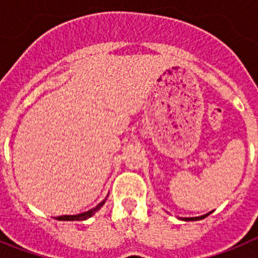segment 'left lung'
Instances as JSON below:
<instances>
[{"label":"left lung","instance_id":"left-lung-1","mask_svg":"<svg viewBox=\"0 0 258 258\" xmlns=\"http://www.w3.org/2000/svg\"><path fill=\"white\" fill-rule=\"evenodd\" d=\"M209 213H211V212H209ZM209 213L203 214V216H199V217H179V220H182V221H199V220H203V218H206L207 216H209Z\"/></svg>","mask_w":258,"mask_h":258}]
</instances>
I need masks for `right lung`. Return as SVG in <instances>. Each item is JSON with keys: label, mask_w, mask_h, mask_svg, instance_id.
Returning a JSON list of instances; mask_svg holds the SVG:
<instances>
[{"label": "right lung", "mask_w": 258, "mask_h": 258, "mask_svg": "<svg viewBox=\"0 0 258 258\" xmlns=\"http://www.w3.org/2000/svg\"><path fill=\"white\" fill-rule=\"evenodd\" d=\"M106 200H107V198L103 200V202L99 203L97 207H94L93 209H90V211L84 212V213H80V214H72V216H71V214H68V216L66 214V216H60V217H58V220L59 221H85V220H88V218H90L92 216H94L95 212H98L99 209L102 208V207H103V204L106 203Z\"/></svg>", "instance_id": "obj_1"}]
</instances>
